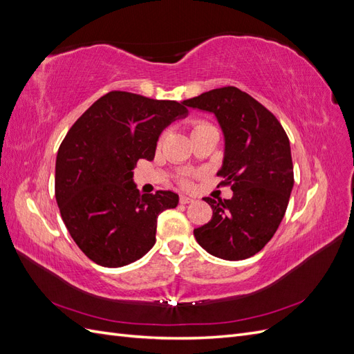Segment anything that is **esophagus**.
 I'll use <instances>...</instances> for the list:
<instances>
[{
    "label": "esophagus",
    "mask_w": 354,
    "mask_h": 354,
    "mask_svg": "<svg viewBox=\"0 0 354 354\" xmlns=\"http://www.w3.org/2000/svg\"><path fill=\"white\" fill-rule=\"evenodd\" d=\"M180 203H183V205H186V203H190V202H194V199L192 198H189V196H185V195H180Z\"/></svg>",
    "instance_id": "esophagus-1"
}]
</instances>
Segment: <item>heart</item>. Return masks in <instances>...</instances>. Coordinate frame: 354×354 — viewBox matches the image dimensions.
<instances>
[{
  "label": "heart",
  "mask_w": 354,
  "mask_h": 354,
  "mask_svg": "<svg viewBox=\"0 0 354 354\" xmlns=\"http://www.w3.org/2000/svg\"><path fill=\"white\" fill-rule=\"evenodd\" d=\"M212 128H216V127L211 125L207 121L196 120V121L192 122V134L199 133V131H205V130H212ZM164 138H165V133H162V134L159 136V138H158V147L162 145ZM178 183H180V186H183V187H190L192 186V177L189 174H183V176L178 178Z\"/></svg>",
  "instance_id": "b5f03b06"
}]
</instances>
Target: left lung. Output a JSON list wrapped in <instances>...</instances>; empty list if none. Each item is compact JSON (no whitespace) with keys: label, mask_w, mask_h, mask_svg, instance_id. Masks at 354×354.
Instances as JSON below:
<instances>
[{"label":"left lung","mask_w":354,"mask_h":354,"mask_svg":"<svg viewBox=\"0 0 354 354\" xmlns=\"http://www.w3.org/2000/svg\"><path fill=\"white\" fill-rule=\"evenodd\" d=\"M212 112L226 138L220 186L230 199L205 198L212 218L194 230L203 250L223 260L238 261L260 252L285 216L294 186L289 138L277 118L250 94L221 87L183 102Z\"/></svg>","instance_id":"obj_1"}]
</instances>
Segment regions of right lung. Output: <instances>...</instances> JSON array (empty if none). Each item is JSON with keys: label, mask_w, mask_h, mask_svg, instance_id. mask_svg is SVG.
Wrapping results in <instances>:
<instances>
[{"label": "right lung", "mask_w": 354, "mask_h": 354, "mask_svg": "<svg viewBox=\"0 0 354 354\" xmlns=\"http://www.w3.org/2000/svg\"><path fill=\"white\" fill-rule=\"evenodd\" d=\"M187 109L174 100L111 91L94 102L63 138L55 194L72 239L91 261L121 267L155 245L156 220L176 208L178 195H140L133 169L153 160L160 131Z\"/></svg>", "instance_id": "add662e5"}]
</instances>
